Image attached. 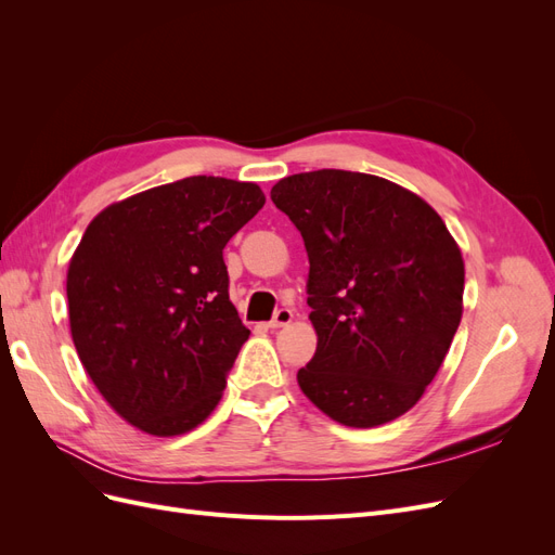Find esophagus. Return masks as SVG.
Wrapping results in <instances>:
<instances>
[{"label": "esophagus", "instance_id": "obj_1", "mask_svg": "<svg viewBox=\"0 0 555 555\" xmlns=\"http://www.w3.org/2000/svg\"><path fill=\"white\" fill-rule=\"evenodd\" d=\"M292 317H294V312H292L289 308H280V310L275 312V317L271 319V322H268V326H271V328L287 326V324L292 322Z\"/></svg>", "mask_w": 555, "mask_h": 555}]
</instances>
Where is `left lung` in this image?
Wrapping results in <instances>:
<instances>
[{
    "mask_svg": "<svg viewBox=\"0 0 555 555\" xmlns=\"http://www.w3.org/2000/svg\"><path fill=\"white\" fill-rule=\"evenodd\" d=\"M271 198L310 259L317 351L298 386L338 424L393 422L424 396L461 324L456 241L424 198L377 176L296 173Z\"/></svg>",
    "mask_w": 555,
    "mask_h": 555,
    "instance_id": "obj_1",
    "label": "left lung"
}]
</instances>
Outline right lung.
Instances as JSON below:
<instances>
[{"mask_svg": "<svg viewBox=\"0 0 555 555\" xmlns=\"http://www.w3.org/2000/svg\"><path fill=\"white\" fill-rule=\"evenodd\" d=\"M266 204L255 182L192 176L108 206L66 275L72 338L108 405L150 435L215 410L249 331L224 247Z\"/></svg>", "mask_w": 555, "mask_h": 555, "instance_id": "1", "label": "right lung"}]
</instances>
